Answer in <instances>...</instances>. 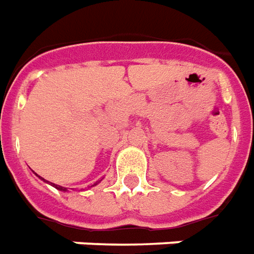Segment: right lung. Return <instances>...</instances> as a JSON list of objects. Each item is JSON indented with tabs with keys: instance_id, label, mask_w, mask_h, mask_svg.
Here are the masks:
<instances>
[{
	"instance_id": "1",
	"label": "right lung",
	"mask_w": 254,
	"mask_h": 254,
	"mask_svg": "<svg viewBox=\"0 0 254 254\" xmlns=\"http://www.w3.org/2000/svg\"><path fill=\"white\" fill-rule=\"evenodd\" d=\"M39 178H40V176H39ZM41 180H44V179H43V178H41ZM99 182H101V180H99ZM99 182H97V183H94V185H93V186H91V187H94V186H97V185H98ZM52 186H54V187H55V189L60 190V191H67V189H65V187H62V186L54 185V183H52Z\"/></svg>"
}]
</instances>
